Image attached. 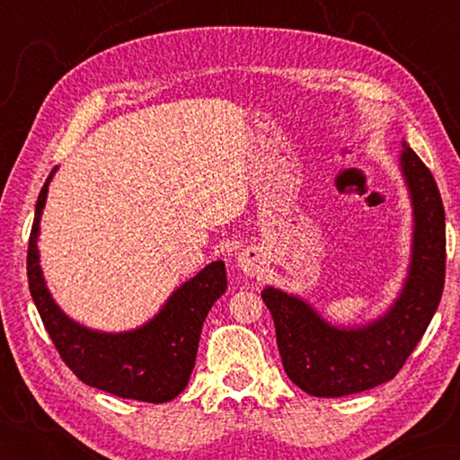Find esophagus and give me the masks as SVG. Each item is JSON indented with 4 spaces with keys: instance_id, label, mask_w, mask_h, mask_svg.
<instances>
[{
    "instance_id": "34e87169",
    "label": "esophagus",
    "mask_w": 460,
    "mask_h": 460,
    "mask_svg": "<svg viewBox=\"0 0 460 460\" xmlns=\"http://www.w3.org/2000/svg\"><path fill=\"white\" fill-rule=\"evenodd\" d=\"M239 269L245 272L247 277H259L265 270V259H262V252L255 247H247L239 252L237 257Z\"/></svg>"
}]
</instances>
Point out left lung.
Here are the masks:
<instances>
[{"mask_svg":"<svg viewBox=\"0 0 460 460\" xmlns=\"http://www.w3.org/2000/svg\"><path fill=\"white\" fill-rule=\"evenodd\" d=\"M399 170L413 209L407 277L394 305L359 326H336L300 298L275 287L261 292L275 320L287 376L314 397L366 392L394 379L423 338L445 287V209L437 183L402 142Z\"/></svg>","mask_w":460,"mask_h":460,"instance_id":"obj_1","label":"left lung"}]
</instances>
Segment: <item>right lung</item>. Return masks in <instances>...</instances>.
Here are the masks:
<instances>
[{"label":"right lung","mask_w":460,"mask_h":460,"mask_svg":"<svg viewBox=\"0 0 460 460\" xmlns=\"http://www.w3.org/2000/svg\"><path fill=\"white\" fill-rule=\"evenodd\" d=\"M55 172L57 168L39 193L27 251L29 290L45 330L65 364L86 385L146 403L172 402L190 381L205 316L227 290L225 262L213 261L185 280L164 302L158 314L138 328L101 332L79 324L65 314L49 292L37 249L39 223Z\"/></svg>","instance_id":"add662e5"}]
</instances>
